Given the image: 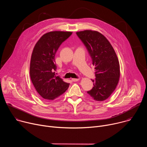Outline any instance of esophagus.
Returning <instances> with one entry per match:
<instances>
[{
	"label": "esophagus",
	"mask_w": 147,
	"mask_h": 147,
	"mask_svg": "<svg viewBox=\"0 0 147 147\" xmlns=\"http://www.w3.org/2000/svg\"><path fill=\"white\" fill-rule=\"evenodd\" d=\"M79 80L78 78H72L71 79V81H74V82H76V81H78Z\"/></svg>",
	"instance_id": "obj_1"
}]
</instances>
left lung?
<instances>
[{"label": "left lung", "instance_id": "1", "mask_svg": "<svg viewBox=\"0 0 147 147\" xmlns=\"http://www.w3.org/2000/svg\"><path fill=\"white\" fill-rule=\"evenodd\" d=\"M86 47L95 66L94 87L87 93L94 100L108 99L116 89L120 77V65L116 53L107 38L96 31L76 32Z\"/></svg>", "mask_w": 147, "mask_h": 147}]
</instances>
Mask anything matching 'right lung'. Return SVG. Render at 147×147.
Here are the masks:
<instances>
[{"label":"right lung","instance_id":"right-lung-1","mask_svg":"<svg viewBox=\"0 0 147 147\" xmlns=\"http://www.w3.org/2000/svg\"><path fill=\"white\" fill-rule=\"evenodd\" d=\"M70 31H51L36 43L31 55L30 74L39 95L47 100H53L67 90L69 83L56 75L55 55L62 42L71 35Z\"/></svg>","mask_w":147,"mask_h":147}]
</instances>
